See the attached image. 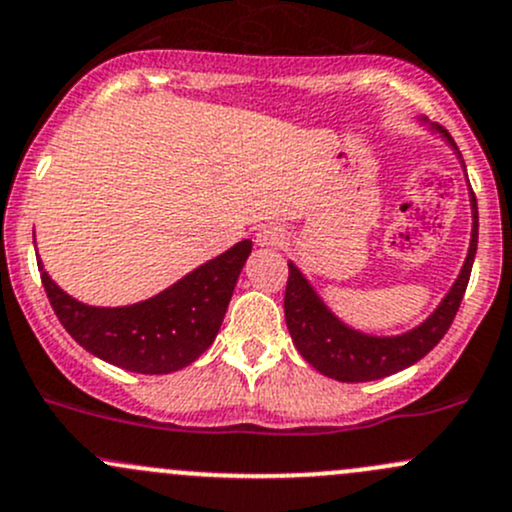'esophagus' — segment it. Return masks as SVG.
Wrapping results in <instances>:
<instances>
[{"instance_id":"obj_1","label":"esophagus","mask_w":512,"mask_h":512,"mask_svg":"<svg viewBox=\"0 0 512 512\" xmlns=\"http://www.w3.org/2000/svg\"><path fill=\"white\" fill-rule=\"evenodd\" d=\"M256 244L266 246V249H276L283 244V229L278 226H261L256 234Z\"/></svg>"}]
</instances>
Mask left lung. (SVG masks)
Returning <instances> with one entry per match:
<instances>
[{
	"label": "left lung",
	"instance_id": "obj_1",
	"mask_svg": "<svg viewBox=\"0 0 512 512\" xmlns=\"http://www.w3.org/2000/svg\"><path fill=\"white\" fill-rule=\"evenodd\" d=\"M421 125H429L431 133H439L441 138L451 145L456 157L461 160L456 142L441 125H431L429 120L421 118ZM461 167L463 160H461ZM471 194V244H468L466 261H463L461 273L453 281L449 293L441 298L434 313L419 323L416 328L402 335H370L350 328L342 323L333 310L325 305L318 291L310 286L308 278L303 276L293 261H288V286L286 298H283V310H286L288 333L293 337L295 350L303 355L308 365L325 377L337 379V382H372V379L389 377L394 372H402L419 362L426 352L439 345L441 337L451 328L456 310L461 305L463 293H466L468 278H471L473 258H476L478 246V207L476 194Z\"/></svg>",
	"mask_w": 512,
	"mask_h": 512
}]
</instances>
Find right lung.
Returning <instances> with one entry per match:
<instances>
[{"label":"right lung","mask_w":512,"mask_h":512,"mask_svg":"<svg viewBox=\"0 0 512 512\" xmlns=\"http://www.w3.org/2000/svg\"><path fill=\"white\" fill-rule=\"evenodd\" d=\"M251 239L202 263L152 298L120 308L86 305L61 291L39 258L41 283L56 318L91 355L120 370L170 374L192 365L217 337Z\"/></svg>","instance_id":"add662e5"}]
</instances>
